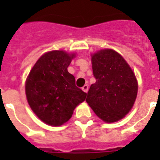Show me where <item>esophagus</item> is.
<instances>
[{"label": "esophagus", "mask_w": 160, "mask_h": 160, "mask_svg": "<svg viewBox=\"0 0 160 160\" xmlns=\"http://www.w3.org/2000/svg\"><path fill=\"white\" fill-rule=\"evenodd\" d=\"M82 90H83V92H88V86H87V85H85V86L82 87Z\"/></svg>", "instance_id": "obj_1"}]
</instances>
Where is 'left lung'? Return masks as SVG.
<instances>
[{"label":"left lung","instance_id":"8db88e82","mask_svg":"<svg viewBox=\"0 0 160 160\" xmlns=\"http://www.w3.org/2000/svg\"><path fill=\"white\" fill-rule=\"evenodd\" d=\"M92 64L96 82L87 92V104L105 122L122 119L137 96L138 83L133 70L119 53L111 49L92 55Z\"/></svg>","mask_w":160,"mask_h":160}]
</instances>
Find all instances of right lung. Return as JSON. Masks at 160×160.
<instances>
[{"mask_svg": "<svg viewBox=\"0 0 160 160\" xmlns=\"http://www.w3.org/2000/svg\"><path fill=\"white\" fill-rule=\"evenodd\" d=\"M74 56L63 50L45 53L26 79L28 104L46 124L62 125L71 118L77 105L86 99L87 93L75 86V78L68 71Z\"/></svg>", "mask_w": 160, "mask_h": 160, "instance_id": "right-lung-1", "label": "right lung"}]
</instances>
